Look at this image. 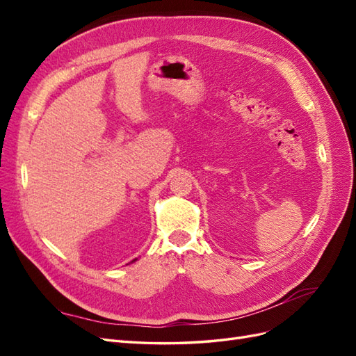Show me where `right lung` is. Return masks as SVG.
Segmentation results:
<instances>
[{"label": "right lung", "mask_w": 356, "mask_h": 356, "mask_svg": "<svg viewBox=\"0 0 356 356\" xmlns=\"http://www.w3.org/2000/svg\"><path fill=\"white\" fill-rule=\"evenodd\" d=\"M136 260H138V258H135V260H134V261H136ZM134 261H132V263H134Z\"/></svg>", "instance_id": "add662e5"}]
</instances>
